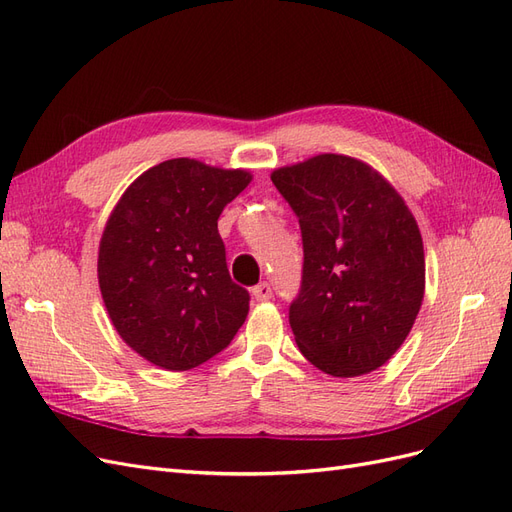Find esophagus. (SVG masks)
<instances>
[{"label": "esophagus", "instance_id": "esophagus-1", "mask_svg": "<svg viewBox=\"0 0 512 512\" xmlns=\"http://www.w3.org/2000/svg\"><path fill=\"white\" fill-rule=\"evenodd\" d=\"M271 286L267 284V282H262V284H258V286H254L252 288V297L256 299V301H269L271 299Z\"/></svg>", "mask_w": 512, "mask_h": 512}]
</instances>
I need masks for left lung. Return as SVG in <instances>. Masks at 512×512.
Returning a JSON list of instances; mask_svg holds the SVG:
<instances>
[{"mask_svg":"<svg viewBox=\"0 0 512 512\" xmlns=\"http://www.w3.org/2000/svg\"><path fill=\"white\" fill-rule=\"evenodd\" d=\"M271 181L303 235L294 342L335 378L382 367L406 342L425 294L423 239L406 200L374 166L342 153L275 168Z\"/></svg>","mask_w":512,"mask_h":512,"instance_id":"obj_1","label":"left lung"}]
</instances>
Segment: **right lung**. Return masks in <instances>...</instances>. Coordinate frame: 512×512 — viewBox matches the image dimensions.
<instances>
[{"label": "right lung", "instance_id": "add662e5", "mask_svg": "<svg viewBox=\"0 0 512 512\" xmlns=\"http://www.w3.org/2000/svg\"><path fill=\"white\" fill-rule=\"evenodd\" d=\"M250 170L175 158L121 194L98 247V284L115 331L134 352L185 371L222 352L250 312L230 280L218 218Z\"/></svg>", "mask_w": 512, "mask_h": 512}]
</instances>
